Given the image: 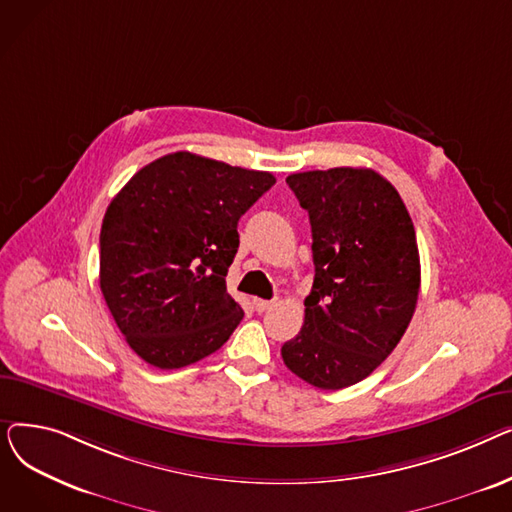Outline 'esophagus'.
<instances>
[{
    "instance_id": "esophagus-1",
    "label": "esophagus",
    "mask_w": 512,
    "mask_h": 512,
    "mask_svg": "<svg viewBox=\"0 0 512 512\" xmlns=\"http://www.w3.org/2000/svg\"><path fill=\"white\" fill-rule=\"evenodd\" d=\"M255 309H257V313H267V311H272L274 307H276V301H263V299H255Z\"/></svg>"
}]
</instances>
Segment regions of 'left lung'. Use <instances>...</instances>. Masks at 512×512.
Segmentation results:
<instances>
[{
	"label": "left lung",
	"mask_w": 512,
	"mask_h": 512,
	"mask_svg": "<svg viewBox=\"0 0 512 512\" xmlns=\"http://www.w3.org/2000/svg\"><path fill=\"white\" fill-rule=\"evenodd\" d=\"M286 182L309 213L315 278L282 359L307 384L340 390L382 365L411 324L421 284L415 226L373 170H313Z\"/></svg>",
	"instance_id": "8db88e82"
}]
</instances>
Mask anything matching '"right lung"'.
Returning a JSON list of instances; mask_svg holds the SVG:
<instances>
[{
	"instance_id": "add662e5",
	"label": "right lung",
	"mask_w": 512,
	"mask_h": 512,
	"mask_svg": "<svg viewBox=\"0 0 512 512\" xmlns=\"http://www.w3.org/2000/svg\"><path fill=\"white\" fill-rule=\"evenodd\" d=\"M274 184L270 172L176 151L114 197L101 224L99 286L145 363L180 369L230 338L245 315L226 290L236 226Z\"/></svg>"
}]
</instances>
